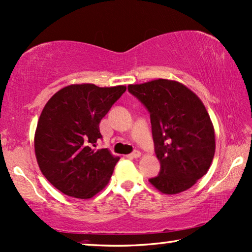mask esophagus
<instances>
[{"label":"esophagus","mask_w":252,"mask_h":252,"mask_svg":"<svg viewBox=\"0 0 252 252\" xmlns=\"http://www.w3.org/2000/svg\"><path fill=\"white\" fill-rule=\"evenodd\" d=\"M141 156V152L140 151H133L132 153H130L129 156V158H139Z\"/></svg>","instance_id":"esophagus-1"}]
</instances>
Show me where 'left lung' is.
Returning a JSON list of instances; mask_svg holds the SVG:
<instances>
[{
    "label": "left lung",
    "instance_id": "obj_1",
    "mask_svg": "<svg viewBox=\"0 0 252 252\" xmlns=\"http://www.w3.org/2000/svg\"><path fill=\"white\" fill-rule=\"evenodd\" d=\"M128 91L150 112L160 174L149 179L164 194L191 188L209 171L215 153V133L200 97L176 80L129 85Z\"/></svg>",
    "mask_w": 252,
    "mask_h": 252
}]
</instances>
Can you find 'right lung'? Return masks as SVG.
<instances>
[{"mask_svg":"<svg viewBox=\"0 0 252 252\" xmlns=\"http://www.w3.org/2000/svg\"><path fill=\"white\" fill-rule=\"evenodd\" d=\"M126 86L64 87L44 105L34 132V153L44 177L65 194L90 199L110 182L120 157L95 149L100 122Z\"/></svg>","mask_w":252,"mask_h":252,"instance_id":"1","label":"right lung"}]
</instances>
